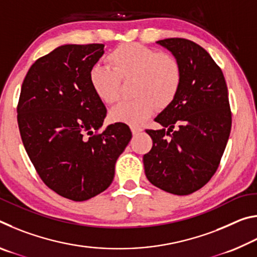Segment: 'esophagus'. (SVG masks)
Returning a JSON list of instances; mask_svg holds the SVG:
<instances>
[{
    "instance_id": "obj_1",
    "label": "esophagus",
    "mask_w": 257,
    "mask_h": 257,
    "mask_svg": "<svg viewBox=\"0 0 257 257\" xmlns=\"http://www.w3.org/2000/svg\"><path fill=\"white\" fill-rule=\"evenodd\" d=\"M132 132H133V135H138L142 132V128L137 127V125H132Z\"/></svg>"
}]
</instances>
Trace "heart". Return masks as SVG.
<instances>
[{
    "label": "heart",
    "instance_id": "heart-1",
    "mask_svg": "<svg viewBox=\"0 0 257 257\" xmlns=\"http://www.w3.org/2000/svg\"><path fill=\"white\" fill-rule=\"evenodd\" d=\"M111 68L95 64L89 81L103 103L119 98L121 81L133 79V99L119 103L110 113L116 122L138 124L153 114L156 106L167 107L179 92L182 71L175 56L156 52L138 43L116 47L107 56Z\"/></svg>",
    "mask_w": 257,
    "mask_h": 257
}]
</instances>
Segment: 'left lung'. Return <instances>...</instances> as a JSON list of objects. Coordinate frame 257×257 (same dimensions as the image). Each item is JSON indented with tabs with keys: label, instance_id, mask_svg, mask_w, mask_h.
Returning a JSON list of instances; mask_svg holds the SVG:
<instances>
[{
	"label": "left lung",
	"instance_id": "1",
	"mask_svg": "<svg viewBox=\"0 0 257 257\" xmlns=\"http://www.w3.org/2000/svg\"><path fill=\"white\" fill-rule=\"evenodd\" d=\"M179 61L182 80L171 104L147 129L153 146L144 155L151 184L175 195H189L214 175L231 130L228 88L222 70L196 43L184 38L156 42Z\"/></svg>",
	"mask_w": 257,
	"mask_h": 257
}]
</instances>
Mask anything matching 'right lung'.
I'll return each instance as SVG.
<instances>
[{
    "instance_id": "1",
    "label": "right lung",
    "mask_w": 257,
    "mask_h": 257,
    "mask_svg": "<svg viewBox=\"0 0 257 257\" xmlns=\"http://www.w3.org/2000/svg\"><path fill=\"white\" fill-rule=\"evenodd\" d=\"M103 54V44H66L42 56L25 77L17 108L25 150L41 179L75 202L111 185L116 160L133 136L122 122L97 133L106 107L89 72Z\"/></svg>"
}]
</instances>
